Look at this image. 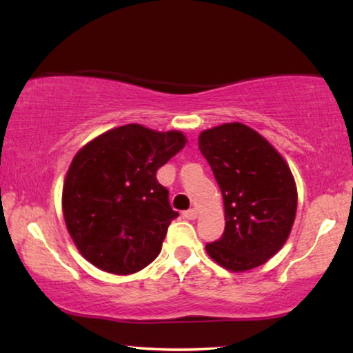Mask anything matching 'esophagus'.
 I'll return each mask as SVG.
<instances>
[{
	"label": "esophagus",
	"mask_w": 353,
	"mask_h": 353,
	"mask_svg": "<svg viewBox=\"0 0 353 353\" xmlns=\"http://www.w3.org/2000/svg\"><path fill=\"white\" fill-rule=\"evenodd\" d=\"M183 216H185L186 219H196L197 218V210H196V208H189V210L183 213Z\"/></svg>",
	"instance_id": "1"
}]
</instances>
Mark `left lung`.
<instances>
[{"label": "left lung", "instance_id": "1", "mask_svg": "<svg viewBox=\"0 0 353 353\" xmlns=\"http://www.w3.org/2000/svg\"><path fill=\"white\" fill-rule=\"evenodd\" d=\"M224 201L223 236L207 243L219 265L242 272L272 258L290 236L298 194L287 162L250 127L231 122L199 135Z\"/></svg>", "mask_w": 353, "mask_h": 353}]
</instances>
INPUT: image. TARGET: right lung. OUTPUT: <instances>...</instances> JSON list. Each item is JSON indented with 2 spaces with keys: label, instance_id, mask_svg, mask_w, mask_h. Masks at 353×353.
<instances>
[{
  "label": "right lung",
  "instance_id": "obj_1",
  "mask_svg": "<svg viewBox=\"0 0 353 353\" xmlns=\"http://www.w3.org/2000/svg\"><path fill=\"white\" fill-rule=\"evenodd\" d=\"M185 143L181 132L127 124L97 137L74 156L62 205L70 236L88 261L117 275L154 261L178 216L156 173Z\"/></svg>",
  "mask_w": 353,
  "mask_h": 353
}]
</instances>
